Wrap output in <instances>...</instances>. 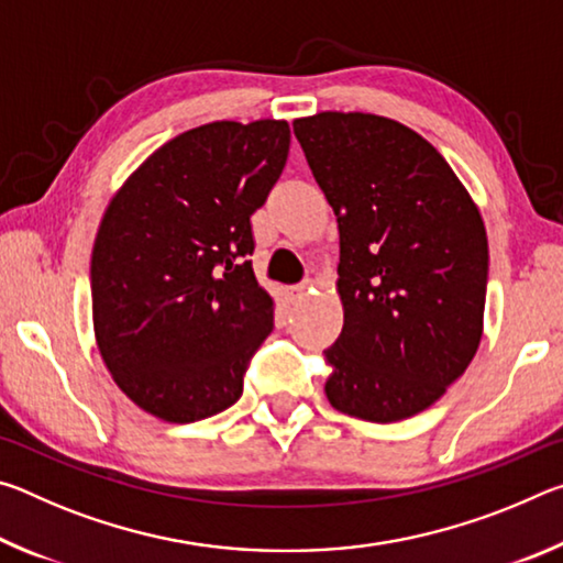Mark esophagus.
Masks as SVG:
<instances>
[{"label": "esophagus", "instance_id": "esophagus-1", "mask_svg": "<svg viewBox=\"0 0 563 563\" xmlns=\"http://www.w3.org/2000/svg\"><path fill=\"white\" fill-rule=\"evenodd\" d=\"M305 292H308V285H290L288 288V298L292 300V302H300L302 298H305Z\"/></svg>", "mask_w": 563, "mask_h": 563}]
</instances>
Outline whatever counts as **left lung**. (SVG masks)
I'll return each instance as SVG.
<instances>
[{
	"label": "left lung",
	"instance_id": "left-lung-1",
	"mask_svg": "<svg viewBox=\"0 0 563 563\" xmlns=\"http://www.w3.org/2000/svg\"><path fill=\"white\" fill-rule=\"evenodd\" d=\"M292 131L338 216L345 312L330 405L367 422L422 412L464 375L487 300V231L470 190L405 123L320 111Z\"/></svg>",
	"mask_w": 563,
	"mask_h": 563
}]
</instances>
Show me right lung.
Returning a JSON list of instances; mask_svg holds the SVG:
<instances>
[{
    "label": "right lung",
    "mask_w": 563,
    "mask_h": 563,
    "mask_svg": "<svg viewBox=\"0 0 563 563\" xmlns=\"http://www.w3.org/2000/svg\"><path fill=\"white\" fill-rule=\"evenodd\" d=\"M288 121L178 133L123 180L91 251L93 335L113 383L164 422L213 417L243 395L273 330L255 280L251 216L280 178Z\"/></svg>",
    "instance_id": "1"
}]
</instances>
